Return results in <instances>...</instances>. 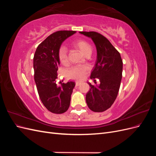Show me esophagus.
<instances>
[{
	"label": "esophagus",
	"mask_w": 156,
	"mask_h": 156,
	"mask_svg": "<svg viewBox=\"0 0 156 156\" xmlns=\"http://www.w3.org/2000/svg\"><path fill=\"white\" fill-rule=\"evenodd\" d=\"M81 83V81H76L75 82V85H76V87H77V86H79L80 84Z\"/></svg>",
	"instance_id": "obj_1"
}]
</instances>
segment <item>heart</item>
Segmentation results:
<instances>
[{
  "instance_id": "heart-1",
  "label": "heart",
  "mask_w": 156,
  "mask_h": 156,
  "mask_svg": "<svg viewBox=\"0 0 156 156\" xmlns=\"http://www.w3.org/2000/svg\"><path fill=\"white\" fill-rule=\"evenodd\" d=\"M74 45L79 49L83 54L85 55L89 52L92 51V46L90 45L87 41L83 40H78L74 42ZM58 58L60 62L62 64L66 63L68 60V49L66 47L61 46L58 51ZM88 69V68L86 66H77L72 68H70L68 71V76L69 78L80 79H81L86 71Z\"/></svg>"
}]
</instances>
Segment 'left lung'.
Listing matches in <instances>:
<instances>
[{
    "instance_id": "8db88e82",
    "label": "left lung",
    "mask_w": 156,
    "mask_h": 156,
    "mask_svg": "<svg viewBox=\"0 0 156 156\" xmlns=\"http://www.w3.org/2000/svg\"><path fill=\"white\" fill-rule=\"evenodd\" d=\"M91 38L96 45L97 57L90 78L96 83L88 82L90 88L86 94L88 108L94 112H103L110 108L119 91L123 62L120 54L105 36L96 32H79Z\"/></svg>"
}]
</instances>
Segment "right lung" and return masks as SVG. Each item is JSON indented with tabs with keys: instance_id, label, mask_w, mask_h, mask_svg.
Listing matches in <instances>:
<instances>
[{
	"instance_id": "add662e5",
	"label": "right lung",
	"mask_w": 156,
	"mask_h": 156,
	"mask_svg": "<svg viewBox=\"0 0 156 156\" xmlns=\"http://www.w3.org/2000/svg\"><path fill=\"white\" fill-rule=\"evenodd\" d=\"M76 31L60 30L49 36L37 46L33 58L34 81L41 102L50 112L62 114L70 105L75 83H56L60 65L58 51L63 41Z\"/></svg>"
}]
</instances>
